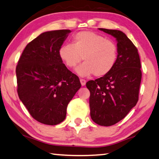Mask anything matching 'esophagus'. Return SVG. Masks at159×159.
<instances>
[{"instance_id":"1","label":"esophagus","mask_w":159,"mask_h":159,"mask_svg":"<svg viewBox=\"0 0 159 159\" xmlns=\"http://www.w3.org/2000/svg\"><path fill=\"white\" fill-rule=\"evenodd\" d=\"M80 82H81L82 86H84L86 84V80L84 79H80Z\"/></svg>"}]
</instances>
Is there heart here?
Here are the masks:
<instances>
[{"mask_svg": "<svg viewBox=\"0 0 159 159\" xmlns=\"http://www.w3.org/2000/svg\"><path fill=\"white\" fill-rule=\"evenodd\" d=\"M59 57L68 68H74L80 61L77 73L80 76L102 77L112 70L118 58V47L112 40L93 31H80L72 38V44L59 49Z\"/></svg>", "mask_w": 159, "mask_h": 159, "instance_id": "b5f03b06", "label": "heart"}]
</instances>
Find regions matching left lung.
I'll return each mask as SVG.
<instances>
[{
	"instance_id": "obj_1",
	"label": "left lung",
	"mask_w": 159,
	"mask_h": 159,
	"mask_svg": "<svg viewBox=\"0 0 159 159\" xmlns=\"http://www.w3.org/2000/svg\"><path fill=\"white\" fill-rule=\"evenodd\" d=\"M117 41L118 58L109 73L86 86L90 91L89 106L92 120L110 126L123 119L138 101L142 79L138 49L125 33L118 30L99 29Z\"/></svg>"
}]
</instances>
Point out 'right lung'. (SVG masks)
I'll list each match as a JSON object with an SVG mask.
<instances>
[{"label":"right lung","mask_w":159,"mask_h":159,"mask_svg":"<svg viewBox=\"0 0 159 159\" xmlns=\"http://www.w3.org/2000/svg\"><path fill=\"white\" fill-rule=\"evenodd\" d=\"M70 32L43 33L26 46L16 67L19 98L42 124L62 122L68 103L81 87L79 77L66 68L58 54Z\"/></svg>","instance_id":"1"}]
</instances>
